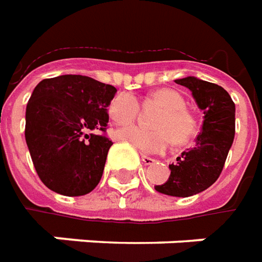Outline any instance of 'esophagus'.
Wrapping results in <instances>:
<instances>
[{"label": "esophagus", "instance_id": "esophagus-1", "mask_svg": "<svg viewBox=\"0 0 262 262\" xmlns=\"http://www.w3.org/2000/svg\"><path fill=\"white\" fill-rule=\"evenodd\" d=\"M141 161L144 162V165H154L155 164V159L151 157H146V155H142L141 157Z\"/></svg>", "mask_w": 262, "mask_h": 262}]
</instances>
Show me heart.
Instances as JSON below:
<instances>
[{
	"mask_svg": "<svg viewBox=\"0 0 262 262\" xmlns=\"http://www.w3.org/2000/svg\"><path fill=\"white\" fill-rule=\"evenodd\" d=\"M152 98L164 111L155 121V129L125 127L118 129L116 137L125 141L142 154H159L168 149L175 140L178 144L189 141L198 129L194 117L185 108V98L172 89H159L152 93ZM138 114V101L128 93L118 94L110 104V117L120 125H127L134 121Z\"/></svg>",
	"mask_w": 262,
	"mask_h": 262,
	"instance_id": "obj_1",
	"label": "heart"
}]
</instances>
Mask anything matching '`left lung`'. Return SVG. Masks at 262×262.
<instances>
[{"label":"left lung","instance_id":"obj_1","mask_svg":"<svg viewBox=\"0 0 262 262\" xmlns=\"http://www.w3.org/2000/svg\"><path fill=\"white\" fill-rule=\"evenodd\" d=\"M192 92L203 113V124L194 145L183 151L169 165L170 175L164 185H157L159 193L189 198L210 187L223 170L235 133V105L223 87L194 76L176 79Z\"/></svg>","mask_w":262,"mask_h":262}]
</instances>
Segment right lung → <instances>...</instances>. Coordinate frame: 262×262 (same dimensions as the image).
<instances>
[{
    "instance_id": "right-lung-1",
    "label": "right lung",
    "mask_w": 262,
    "mask_h": 262,
    "mask_svg": "<svg viewBox=\"0 0 262 262\" xmlns=\"http://www.w3.org/2000/svg\"><path fill=\"white\" fill-rule=\"evenodd\" d=\"M117 89L81 75L45 79L27 104L25 140L46 187L63 196H83L97 186L113 145L104 135Z\"/></svg>"
}]
</instances>
